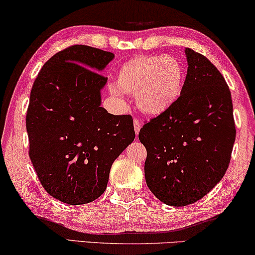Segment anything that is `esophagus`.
<instances>
[{"label":"esophagus","instance_id":"obj_1","mask_svg":"<svg viewBox=\"0 0 255 255\" xmlns=\"http://www.w3.org/2000/svg\"><path fill=\"white\" fill-rule=\"evenodd\" d=\"M133 127H134V131H135V134L138 135L139 131H140V128H141V124H140V121L139 120H134L133 121Z\"/></svg>","mask_w":255,"mask_h":255}]
</instances>
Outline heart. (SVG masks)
Masks as SVG:
<instances>
[{
    "mask_svg": "<svg viewBox=\"0 0 255 255\" xmlns=\"http://www.w3.org/2000/svg\"><path fill=\"white\" fill-rule=\"evenodd\" d=\"M184 69L174 55H137L121 65L111 96L123 101V93L134 94L142 113L160 115L179 100L183 88Z\"/></svg>",
    "mask_w": 255,
    "mask_h": 255,
    "instance_id": "1",
    "label": "heart"
}]
</instances>
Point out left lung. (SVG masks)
Segmentation results:
<instances>
[{"mask_svg":"<svg viewBox=\"0 0 255 255\" xmlns=\"http://www.w3.org/2000/svg\"><path fill=\"white\" fill-rule=\"evenodd\" d=\"M188 71L179 100L144 124L145 180L167 205L204 197L228 169L236 125L228 83L210 60L186 48Z\"/></svg>","mask_w":255,"mask_h":255,"instance_id":"8db88e82","label":"left lung"}]
</instances>
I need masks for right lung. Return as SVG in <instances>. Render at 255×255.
<instances>
[{
  "label": "right lung",
  "mask_w": 255,
  "mask_h": 255,
  "mask_svg": "<svg viewBox=\"0 0 255 255\" xmlns=\"http://www.w3.org/2000/svg\"><path fill=\"white\" fill-rule=\"evenodd\" d=\"M114 53L73 45L45 62L26 113L29 155L41 186L71 205L95 201L107 189L113 162L134 140L130 115L101 107L107 83L100 72Z\"/></svg>",
  "instance_id": "obj_1"
}]
</instances>
